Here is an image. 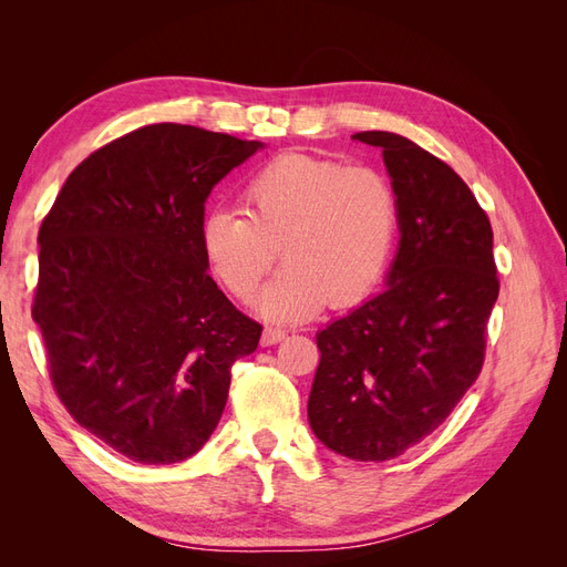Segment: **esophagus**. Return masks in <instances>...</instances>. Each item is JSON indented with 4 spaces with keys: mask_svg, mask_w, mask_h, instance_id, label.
<instances>
[{
    "mask_svg": "<svg viewBox=\"0 0 567 567\" xmlns=\"http://www.w3.org/2000/svg\"><path fill=\"white\" fill-rule=\"evenodd\" d=\"M284 338H286L284 329H274V326H269V329L262 331V346H277V342H281Z\"/></svg>",
    "mask_w": 567,
    "mask_h": 567,
    "instance_id": "34e87169",
    "label": "esophagus"
}]
</instances>
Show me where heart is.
<instances>
[{"label": "heart", "mask_w": 567, "mask_h": 567, "mask_svg": "<svg viewBox=\"0 0 567 567\" xmlns=\"http://www.w3.org/2000/svg\"><path fill=\"white\" fill-rule=\"evenodd\" d=\"M246 215L213 210L200 250L213 277L248 302L277 252L286 262L257 300L271 321H305L321 307L367 298L390 262L400 227L398 194L375 167L284 153L241 188ZM280 250L277 251L276 248Z\"/></svg>", "instance_id": "obj_1"}]
</instances>
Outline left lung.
Segmentation results:
<instances>
[{
  "mask_svg": "<svg viewBox=\"0 0 567 567\" xmlns=\"http://www.w3.org/2000/svg\"><path fill=\"white\" fill-rule=\"evenodd\" d=\"M379 146L400 205V248L379 296L317 333L312 433L340 456L388 461L447 419L485 362L499 279L492 225L468 184L392 132Z\"/></svg>",
  "mask_w": 567,
  "mask_h": 567,
  "instance_id": "obj_1",
  "label": "left lung"
}]
</instances>
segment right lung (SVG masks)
Here are the masks:
<instances>
[{
	"label": "right lung",
	"instance_id": "1",
	"mask_svg": "<svg viewBox=\"0 0 567 567\" xmlns=\"http://www.w3.org/2000/svg\"><path fill=\"white\" fill-rule=\"evenodd\" d=\"M260 142L161 123L101 146L40 227V326L59 400L136 463L194 456L227 404L231 364L262 326L208 274L200 221L213 186Z\"/></svg>",
	"mask_w": 567,
	"mask_h": 567
}]
</instances>
